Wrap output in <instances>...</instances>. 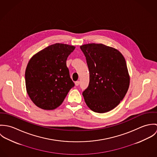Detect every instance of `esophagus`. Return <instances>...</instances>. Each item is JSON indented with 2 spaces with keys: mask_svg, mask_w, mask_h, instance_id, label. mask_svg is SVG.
<instances>
[{
  "mask_svg": "<svg viewBox=\"0 0 157 157\" xmlns=\"http://www.w3.org/2000/svg\"><path fill=\"white\" fill-rule=\"evenodd\" d=\"M79 84H80V82H79V81H77V82H75V86H78Z\"/></svg>",
  "mask_w": 157,
  "mask_h": 157,
  "instance_id": "1",
  "label": "esophagus"
}]
</instances>
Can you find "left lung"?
I'll list each match as a JSON object with an SVG mask.
<instances>
[{
    "mask_svg": "<svg viewBox=\"0 0 157 157\" xmlns=\"http://www.w3.org/2000/svg\"><path fill=\"white\" fill-rule=\"evenodd\" d=\"M90 71V83L83 92L92 111L105 113L117 106L129 89L130 77L126 62L117 49L101 44L80 46Z\"/></svg>",
    "mask_w": 157,
    "mask_h": 157,
    "instance_id": "obj_1",
    "label": "left lung"
}]
</instances>
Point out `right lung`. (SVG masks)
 Listing matches in <instances>:
<instances>
[{
  "label": "right lung",
  "instance_id": "1",
  "mask_svg": "<svg viewBox=\"0 0 157 157\" xmlns=\"http://www.w3.org/2000/svg\"><path fill=\"white\" fill-rule=\"evenodd\" d=\"M75 48L55 44L40 51L29 60L25 71L26 89L37 107L45 110L55 109L74 87L67 60Z\"/></svg>",
  "mask_w": 157,
  "mask_h": 157
}]
</instances>
